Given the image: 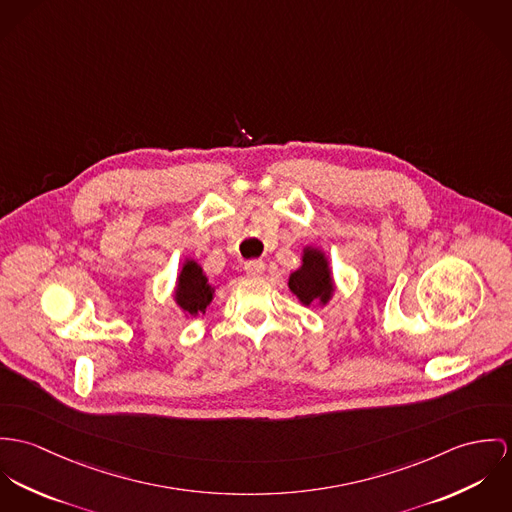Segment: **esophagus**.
I'll return each instance as SVG.
<instances>
[{
	"label": "esophagus",
	"mask_w": 512,
	"mask_h": 512,
	"mask_svg": "<svg viewBox=\"0 0 512 512\" xmlns=\"http://www.w3.org/2000/svg\"><path fill=\"white\" fill-rule=\"evenodd\" d=\"M243 269H245V273H247L249 277H261L263 271H265V263L259 261V259H253V261H247Z\"/></svg>",
	"instance_id": "34e87169"
}]
</instances>
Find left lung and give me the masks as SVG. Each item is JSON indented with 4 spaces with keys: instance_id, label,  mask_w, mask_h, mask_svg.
Segmentation results:
<instances>
[{
    "instance_id": "left-lung-1",
    "label": "left lung",
    "mask_w": 512,
    "mask_h": 512,
    "mask_svg": "<svg viewBox=\"0 0 512 512\" xmlns=\"http://www.w3.org/2000/svg\"><path fill=\"white\" fill-rule=\"evenodd\" d=\"M288 288L304 306L322 304L326 306L334 294L332 271L326 255L316 247H306L302 255V265L296 269L290 279Z\"/></svg>"
}]
</instances>
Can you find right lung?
I'll list each match as a JSON object with an SVG mask.
<instances>
[{"mask_svg": "<svg viewBox=\"0 0 512 512\" xmlns=\"http://www.w3.org/2000/svg\"><path fill=\"white\" fill-rule=\"evenodd\" d=\"M212 298H214V286L208 283V277L204 275L202 267L196 261L186 259L174 290L176 304L186 314L198 316L206 312Z\"/></svg>", "mask_w": 512, "mask_h": 512, "instance_id": "obj_1", "label": "right lung"}]
</instances>
